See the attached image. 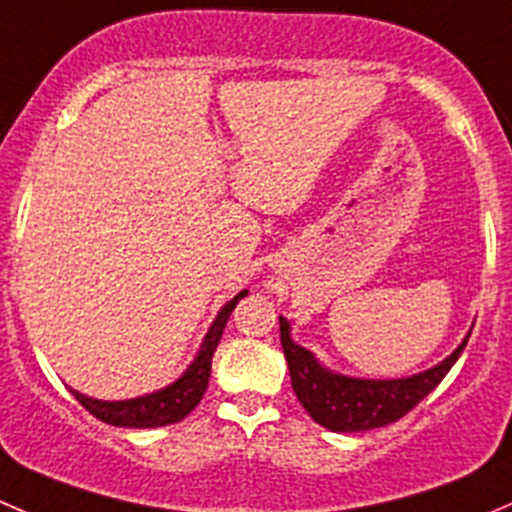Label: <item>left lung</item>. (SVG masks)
Here are the masks:
<instances>
[{
  "label": "left lung",
  "mask_w": 512,
  "mask_h": 512,
  "mask_svg": "<svg viewBox=\"0 0 512 512\" xmlns=\"http://www.w3.org/2000/svg\"><path fill=\"white\" fill-rule=\"evenodd\" d=\"M468 337L453 355L430 370L398 380H365L322 367L310 350L292 342L290 322L280 317V342L290 367L292 390L310 418L332 433H362L408 415L430 390L438 388L468 345Z\"/></svg>",
  "instance_id": "8db88e82"
}]
</instances>
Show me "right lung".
I'll list each match as a JSON object with an SVG mask.
<instances>
[{"instance_id": "right-lung-1", "label": "right lung", "mask_w": 512, "mask_h": 512, "mask_svg": "<svg viewBox=\"0 0 512 512\" xmlns=\"http://www.w3.org/2000/svg\"><path fill=\"white\" fill-rule=\"evenodd\" d=\"M245 295L247 290H242L240 295L232 297V300L217 312L215 322H212L205 340H202L197 357L192 360V365L182 372L180 380H175L172 385L157 390V393L142 395V398L117 400V403L87 398V395L77 393V390H72L74 398H77L94 418L102 420V423L117 425V428H162V425L180 423L182 418H187V415L197 408V403H200L202 395H205L207 382H210L212 355H215L217 350V342H220L222 330H225L232 310H235V305Z\"/></svg>"}]
</instances>
